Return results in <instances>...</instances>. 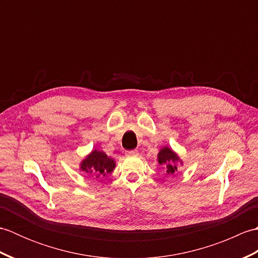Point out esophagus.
I'll use <instances>...</instances> for the list:
<instances>
[{"instance_id": "esophagus-1", "label": "esophagus", "mask_w": 258, "mask_h": 258, "mask_svg": "<svg viewBox=\"0 0 258 258\" xmlns=\"http://www.w3.org/2000/svg\"><path fill=\"white\" fill-rule=\"evenodd\" d=\"M126 156H138L139 155V152L136 150H132V151H126L125 152Z\"/></svg>"}]
</instances>
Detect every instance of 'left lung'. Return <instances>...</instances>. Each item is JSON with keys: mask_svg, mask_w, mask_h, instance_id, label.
I'll return each instance as SVG.
<instances>
[{"mask_svg": "<svg viewBox=\"0 0 258 258\" xmlns=\"http://www.w3.org/2000/svg\"><path fill=\"white\" fill-rule=\"evenodd\" d=\"M157 161L160 163V165H163L166 167L167 174H174L177 172V163L182 164V161L179 160V157L175 152H173L169 147H163V149L158 152Z\"/></svg>", "mask_w": 258, "mask_h": 258, "instance_id": "obj_1", "label": "left lung"}]
</instances>
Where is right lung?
<instances>
[{
  "label": "right lung",
  "instance_id": "right-lung-1",
  "mask_svg": "<svg viewBox=\"0 0 258 258\" xmlns=\"http://www.w3.org/2000/svg\"><path fill=\"white\" fill-rule=\"evenodd\" d=\"M115 168V161L108 157L102 151L94 150L81 162L80 169L84 173H89L96 178L112 173Z\"/></svg>",
  "mask_w": 258,
  "mask_h": 258
}]
</instances>
